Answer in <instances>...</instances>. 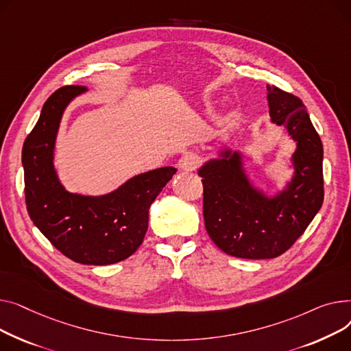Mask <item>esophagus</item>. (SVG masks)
Segmentation results:
<instances>
[{
  "label": "esophagus",
  "mask_w": 351,
  "mask_h": 351,
  "mask_svg": "<svg viewBox=\"0 0 351 351\" xmlns=\"http://www.w3.org/2000/svg\"><path fill=\"white\" fill-rule=\"evenodd\" d=\"M198 166V157L193 153H185L180 160H178V169L184 171H194Z\"/></svg>",
  "instance_id": "obj_1"
}]
</instances>
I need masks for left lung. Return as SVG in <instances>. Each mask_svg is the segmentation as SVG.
<instances>
[{
    "label": "left lung",
    "instance_id": "obj_1",
    "mask_svg": "<svg viewBox=\"0 0 351 351\" xmlns=\"http://www.w3.org/2000/svg\"><path fill=\"white\" fill-rule=\"evenodd\" d=\"M272 121L285 126L298 143L295 177L274 198L256 191L230 150L198 170L202 177L205 230L221 251L237 258L267 259L286 252L306 231L324 198L323 144L303 101L267 85Z\"/></svg>",
    "mask_w": 351,
    "mask_h": 351
}]
</instances>
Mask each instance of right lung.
I'll return each instance as SVG.
<instances>
[{
  "label": "right lung",
  "instance_id": "obj_1",
  "mask_svg": "<svg viewBox=\"0 0 351 351\" xmlns=\"http://www.w3.org/2000/svg\"><path fill=\"white\" fill-rule=\"evenodd\" d=\"M71 85L53 92L23 147L25 204L29 218L55 248L84 265H110L133 255L149 226V208L177 169L161 167L130 178L116 191L84 197L62 187L53 147L68 103L85 92Z\"/></svg>",
  "mask_w": 351,
  "mask_h": 351
}]
</instances>
